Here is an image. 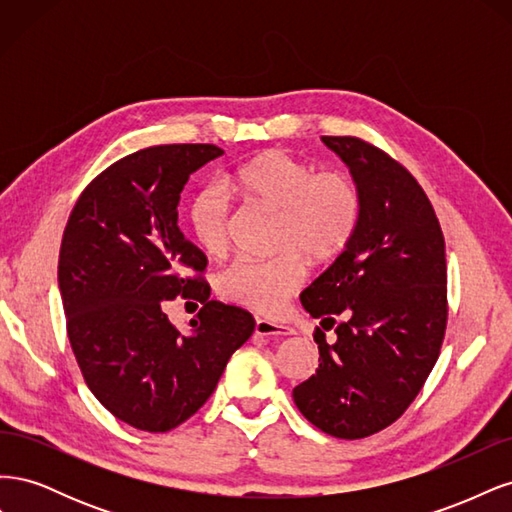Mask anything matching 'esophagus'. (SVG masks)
<instances>
[{
  "label": "esophagus",
  "instance_id": "1",
  "mask_svg": "<svg viewBox=\"0 0 512 512\" xmlns=\"http://www.w3.org/2000/svg\"><path fill=\"white\" fill-rule=\"evenodd\" d=\"M256 335L260 337H271V335H294V329L288 327V324H280V322H273V320H265V318H258L256 320Z\"/></svg>",
  "mask_w": 512,
  "mask_h": 512
}]
</instances>
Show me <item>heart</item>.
I'll list each match as a JSON object with an SVG mask.
<instances>
[{
    "instance_id": "heart-1",
    "label": "heart",
    "mask_w": 512,
    "mask_h": 512,
    "mask_svg": "<svg viewBox=\"0 0 512 512\" xmlns=\"http://www.w3.org/2000/svg\"><path fill=\"white\" fill-rule=\"evenodd\" d=\"M239 194L280 213L277 245L284 254L269 260L241 258L218 277L224 299L262 314L280 312L284 301L305 282V258L329 262L356 235L363 213L359 185L342 170H322L284 151H262L237 166L222 188L196 192L188 222L200 250L218 258L228 250L230 205L226 192Z\"/></svg>"
}]
</instances>
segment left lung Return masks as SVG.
<instances>
[{
    "instance_id": "8db88e82",
    "label": "left lung",
    "mask_w": 512,
    "mask_h": 512,
    "mask_svg": "<svg viewBox=\"0 0 512 512\" xmlns=\"http://www.w3.org/2000/svg\"><path fill=\"white\" fill-rule=\"evenodd\" d=\"M322 143L350 168L363 213L350 245L301 292L323 329L314 335L316 374L294 386L292 399L320 431L359 440L395 423L438 361L448 316L444 235L399 162L354 136Z\"/></svg>"
}]
</instances>
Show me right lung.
<instances>
[{"instance_id":"1","label":"right lung","mask_w":512,"mask_h":512,"mask_svg":"<svg viewBox=\"0 0 512 512\" xmlns=\"http://www.w3.org/2000/svg\"><path fill=\"white\" fill-rule=\"evenodd\" d=\"M215 145H158L117 160L70 213L59 292L89 391L119 421L170 431L205 404L228 359L254 333L250 312L211 301L207 256L183 237L177 205ZM181 293L204 305L190 336L163 314Z\"/></svg>"}]
</instances>
